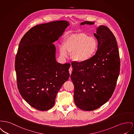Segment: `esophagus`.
Listing matches in <instances>:
<instances>
[{
  "label": "esophagus",
  "mask_w": 134,
  "mask_h": 134,
  "mask_svg": "<svg viewBox=\"0 0 134 134\" xmlns=\"http://www.w3.org/2000/svg\"><path fill=\"white\" fill-rule=\"evenodd\" d=\"M69 73L70 74H71V73H72V67H70L69 69ZM69 79H70V77H69Z\"/></svg>",
  "instance_id": "1"
}]
</instances>
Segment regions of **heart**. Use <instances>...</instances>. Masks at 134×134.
<instances>
[{"label":"heart","instance_id":"obj_1","mask_svg":"<svg viewBox=\"0 0 134 134\" xmlns=\"http://www.w3.org/2000/svg\"><path fill=\"white\" fill-rule=\"evenodd\" d=\"M98 41L93 37H89L82 33L73 34L66 37L63 45L60 47V56L65 58L71 53L72 59L76 62H82L91 59L96 53Z\"/></svg>","mask_w":134,"mask_h":134}]
</instances>
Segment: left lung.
Returning <instances> with one entry per match:
<instances>
[{"label": "left lung", "instance_id": "obj_1", "mask_svg": "<svg viewBox=\"0 0 134 134\" xmlns=\"http://www.w3.org/2000/svg\"><path fill=\"white\" fill-rule=\"evenodd\" d=\"M85 24L92 25L94 22L85 21L80 25ZM94 35L98 43L95 55L86 61L71 64L74 102L85 111L96 110L109 100L120 72L119 51L113 33L101 25Z\"/></svg>", "mask_w": 134, "mask_h": 134}]
</instances>
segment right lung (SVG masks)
<instances>
[{
	"label": "right lung",
	"mask_w": 134,
	"mask_h": 134,
	"mask_svg": "<svg viewBox=\"0 0 134 134\" xmlns=\"http://www.w3.org/2000/svg\"><path fill=\"white\" fill-rule=\"evenodd\" d=\"M69 25L66 21H56L35 26L20 42L15 66L18 88L24 100L37 110L51 109L69 77L71 65L56 61L53 44Z\"/></svg>",
	"instance_id": "1"
}]
</instances>
